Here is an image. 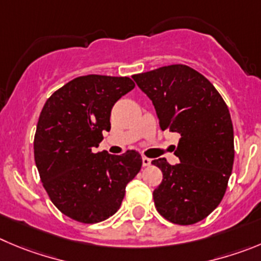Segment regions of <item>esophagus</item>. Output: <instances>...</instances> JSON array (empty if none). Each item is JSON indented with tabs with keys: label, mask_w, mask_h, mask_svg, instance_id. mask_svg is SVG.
<instances>
[{
	"label": "esophagus",
	"mask_w": 261,
	"mask_h": 261,
	"mask_svg": "<svg viewBox=\"0 0 261 261\" xmlns=\"http://www.w3.org/2000/svg\"><path fill=\"white\" fill-rule=\"evenodd\" d=\"M142 161H143V166H149V165L152 164V160H150V158L143 157Z\"/></svg>",
	"instance_id": "obj_1"
}]
</instances>
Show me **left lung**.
<instances>
[{"label":"left lung","mask_w":261,"mask_h":261,"mask_svg":"<svg viewBox=\"0 0 261 261\" xmlns=\"http://www.w3.org/2000/svg\"><path fill=\"white\" fill-rule=\"evenodd\" d=\"M152 100L162 130L180 135L175 155L152 161L164 179L153 192L155 208L166 220L189 225L210 215L226 191L234 161L229 109L206 77L174 64L133 75Z\"/></svg>","instance_id":"obj_1"}]
</instances>
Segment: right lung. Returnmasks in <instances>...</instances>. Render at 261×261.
Returning a JSON list of instances; mask_svg holds the SVG:
<instances>
[{"label": "right lung", "mask_w": 261, "mask_h": 261, "mask_svg": "<svg viewBox=\"0 0 261 261\" xmlns=\"http://www.w3.org/2000/svg\"><path fill=\"white\" fill-rule=\"evenodd\" d=\"M135 87L128 77L89 74L72 80L43 106L35 135V161L43 188L68 218L94 224L121 207L142 155L94 153L111 130V112Z\"/></svg>", "instance_id": "add662e5"}]
</instances>
